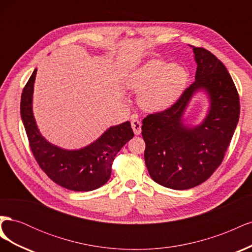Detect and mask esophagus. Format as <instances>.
<instances>
[{"instance_id":"obj_1","label":"esophagus","mask_w":252,"mask_h":252,"mask_svg":"<svg viewBox=\"0 0 252 252\" xmlns=\"http://www.w3.org/2000/svg\"><path fill=\"white\" fill-rule=\"evenodd\" d=\"M131 127H132V130H133L135 135H139L141 133V127H142V125H141V122L139 120L133 119L131 121Z\"/></svg>"}]
</instances>
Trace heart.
<instances>
[{
    "label": "heart",
    "mask_w": 252,
    "mask_h": 252,
    "mask_svg": "<svg viewBox=\"0 0 252 252\" xmlns=\"http://www.w3.org/2000/svg\"><path fill=\"white\" fill-rule=\"evenodd\" d=\"M187 83V72L179 65L161 60L148 61L129 79V85L141 89L139 103L147 110L164 109L177 100Z\"/></svg>",
    "instance_id": "obj_1"
}]
</instances>
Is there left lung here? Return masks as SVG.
<instances>
[{"mask_svg": "<svg viewBox=\"0 0 252 252\" xmlns=\"http://www.w3.org/2000/svg\"><path fill=\"white\" fill-rule=\"evenodd\" d=\"M192 48L195 81L169 108L143 120L142 135L146 144L144 158L151 179L175 190L202 184L222 164L240 117L238 90L226 67L210 51ZM205 89L211 97L205 121L194 128L181 125V116L189 97Z\"/></svg>", "mask_w": 252, "mask_h": 252, "instance_id": "left-lung-1", "label": "left lung"}]
</instances>
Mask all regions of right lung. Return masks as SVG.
<instances>
[{
  "label": "right lung",
  "mask_w": 252,
  "mask_h": 252,
  "mask_svg": "<svg viewBox=\"0 0 252 252\" xmlns=\"http://www.w3.org/2000/svg\"><path fill=\"white\" fill-rule=\"evenodd\" d=\"M36 69L23 89L21 117L30 149L47 177L66 189L91 191L107 183L114 158L124 145L133 138L129 122L110 127L100 139L79 150L61 149L41 135L32 113V93Z\"/></svg>",
  "instance_id": "1"
}]
</instances>
